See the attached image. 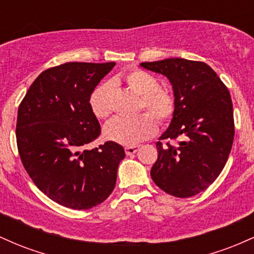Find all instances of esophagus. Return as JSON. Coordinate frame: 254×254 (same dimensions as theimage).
<instances>
[{
    "instance_id": "34e87169",
    "label": "esophagus",
    "mask_w": 254,
    "mask_h": 254,
    "mask_svg": "<svg viewBox=\"0 0 254 254\" xmlns=\"http://www.w3.org/2000/svg\"><path fill=\"white\" fill-rule=\"evenodd\" d=\"M138 149H139L138 145H131V147H125V154H127V155H132V154H135Z\"/></svg>"
}]
</instances>
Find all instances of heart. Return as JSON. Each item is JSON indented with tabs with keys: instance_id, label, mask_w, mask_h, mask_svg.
<instances>
[{
	"instance_id": "1",
	"label": "heart",
	"mask_w": 254,
	"mask_h": 254,
	"mask_svg": "<svg viewBox=\"0 0 254 254\" xmlns=\"http://www.w3.org/2000/svg\"><path fill=\"white\" fill-rule=\"evenodd\" d=\"M127 88L141 97L138 111H147L135 118L116 117L104 127V136L116 143L135 145L155 135L157 124H167L174 117L177 103L171 90L161 88L157 78L142 69H131L124 76ZM112 83L105 82L93 90L89 97V107L93 115L99 119H105L111 115L110 93ZM153 115L152 118L151 116Z\"/></svg>"
}]
</instances>
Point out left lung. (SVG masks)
Listing matches in <instances>:
<instances>
[{
    "instance_id": "obj_1",
    "label": "left lung",
    "mask_w": 254,
    "mask_h": 254,
    "mask_svg": "<svg viewBox=\"0 0 254 254\" xmlns=\"http://www.w3.org/2000/svg\"><path fill=\"white\" fill-rule=\"evenodd\" d=\"M170 80L177 109L156 143L153 182L174 197H192L208 189L222 172L234 139L229 90L208 64L184 58L141 63ZM183 141L178 147L162 139Z\"/></svg>"
}]
</instances>
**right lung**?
I'll return each mask as SVG.
<instances>
[{
  "mask_svg": "<svg viewBox=\"0 0 254 254\" xmlns=\"http://www.w3.org/2000/svg\"><path fill=\"white\" fill-rule=\"evenodd\" d=\"M115 65L69 62L46 69L17 110L15 132L22 165L44 194L66 208H93L116 186L124 148L112 141L86 148L101 132L89 97Z\"/></svg>",
  "mask_w": 254,
  "mask_h": 254,
  "instance_id": "1",
  "label": "right lung"
}]
</instances>
